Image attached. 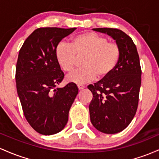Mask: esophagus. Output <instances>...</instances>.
I'll list each match as a JSON object with an SVG mask.
<instances>
[{
	"mask_svg": "<svg viewBox=\"0 0 159 159\" xmlns=\"http://www.w3.org/2000/svg\"><path fill=\"white\" fill-rule=\"evenodd\" d=\"M77 87H78V89H80V90H82V89H83L85 88V85L79 84V85H77Z\"/></svg>",
	"mask_w": 159,
	"mask_h": 159,
	"instance_id": "obj_1",
	"label": "esophagus"
}]
</instances>
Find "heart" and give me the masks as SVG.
<instances>
[{
  "label": "heart",
  "mask_w": 159,
  "mask_h": 159,
  "mask_svg": "<svg viewBox=\"0 0 159 159\" xmlns=\"http://www.w3.org/2000/svg\"><path fill=\"white\" fill-rule=\"evenodd\" d=\"M57 62L65 72L73 70L76 56H83L81 68L67 75V80L83 84L107 77L115 69L120 56L119 46L94 32H85L74 37L70 44L58 43L56 47Z\"/></svg>",
  "instance_id": "1"
}]
</instances>
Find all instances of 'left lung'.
Listing matches in <instances>:
<instances>
[{
	"label": "left lung",
	"mask_w": 159,
	"mask_h": 159,
	"mask_svg": "<svg viewBox=\"0 0 159 159\" xmlns=\"http://www.w3.org/2000/svg\"><path fill=\"white\" fill-rule=\"evenodd\" d=\"M107 34L119 46L120 56L115 69L88 89L93 94L89 104L91 122L105 134H116L131 123L136 114L141 85V67L132 39L116 28H93Z\"/></svg>",
	"instance_id": "left-lung-1"
}]
</instances>
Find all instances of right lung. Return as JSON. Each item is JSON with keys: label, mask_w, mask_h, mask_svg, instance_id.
Listing matches in <instances>:
<instances>
[{"label": "right lung", "mask_w": 159, "mask_h": 159, "mask_svg": "<svg viewBox=\"0 0 159 159\" xmlns=\"http://www.w3.org/2000/svg\"><path fill=\"white\" fill-rule=\"evenodd\" d=\"M76 29L37 28L19 50L16 67L17 93L26 120L41 134H55L65 127L78 94L74 83L57 87L65 74L55 53L58 43Z\"/></svg>", "instance_id": "add662e5"}]
</instances>
